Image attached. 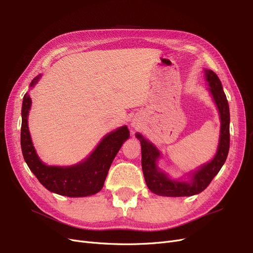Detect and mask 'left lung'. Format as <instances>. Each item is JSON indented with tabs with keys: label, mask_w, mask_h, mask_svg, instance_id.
Here are the masks:
<instances>
[{
	"label": "left lung",
	"mask_w": 253,
	"mask_h": 253,
	"mask_svg": "<svg viewBox=\"0 0 253 253\" xmlns=\"http://www.w3.org/2000/svg\"><path fill=\"white\" fill-rule=\"evenodd\" d=\"M206 79L210 84V92L217 104L221 119L220 140L214 159L193 173L190 183L170 180L157 169L156 159L159 152L140 134H136L141 145V168L148 188L161 196H190L204 191L215 175L221 169L229 150V107L222 84L212 70H206Z\"/></svg>",
	"instance_id": "obj_1"
}]
</instances>
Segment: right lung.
Segmentation results:
<instances>
[{
    "instance_id": "1",
    "label": "right lung",
    "mask_w": 253,
    "mask_h": 253,
    "mask_svg": "<svg viewBox=\"0 0 253 253\" xmlns=\"http://www.w3.org/2000/svg\"><path fill=\"white\" fill-rule=\"evenodd\" d=\"M40 76L38 75L33 80L30 85H34ZM30 107L31 98L26 93L23 108H21L23 119H21L20 145L25 161L39 182L51 192L70 197L87 196L99 192L103 187L114 158L122 147L123 142L129 137L128 128L123 126L107 134L90 157L78 166L69 168L48 167L38 158L32 144L28 128Z\"/></svg>"
}]
</instances>
